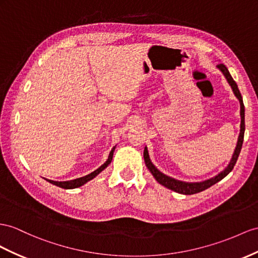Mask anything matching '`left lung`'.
Wrapping results in <instances>:
<instances>
[{"label":"left lung","mask_w":258,"mask_h":258,"mask_svg":"<svg viewBox=\"0 0 258 258\" xmlns=\"http://www.w3.org/2000/svg\"><path fill=\"white\" fill-rule=\"evenodd\" d=\"M217 68L222 73L224 78L227 79V82L230 85L231 89H232L234 96L237 98V100H239V102H240V116H241L240 134H239V137H237L236 146H235V149L233 151L232 158H231V160H230L228 166L224 168L221 171V172H219L214 177H210V179H208V180H205V181H202V182H184V181L173 179V177H171V176H168L164 173H162L161 171L158 170L155 164L151 162V160H150L147 147H145V149H144L145 163H146V167L148 168V170L150 171L151 174L154 175L156 181L159 184H161V185H163L164 187H167L169 189H172L176 193L184 194V195H192V194L203 192V190L207 189L210 186H213L214 184L221 181L223 177H226L231 172V171H232L233 167L235 166V163H236L237 158H239V155L241 153L242 144H243V140H244V131H245V121H244V116H245V109H244L243 99H242V96H241V92H240L239 88H237L236 83L234 82V79L232 78V76H231L228 69L226 68V65L218 64Z\"/></svg>","instance_id":"left-lung-1"}]
</instances>
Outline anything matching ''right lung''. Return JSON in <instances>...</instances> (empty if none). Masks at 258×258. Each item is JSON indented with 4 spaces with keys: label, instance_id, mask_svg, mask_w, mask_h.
I'll return each mask as SVG.
<instances>
[{
    "label": "right lung",
    "instance_id": "1",
    "mask_svg": "<svg viewBox=\"0 0 258 258\" xmlns=\"http://www.w3.org/2000/svg\"><path fill=\"white\" fill-rule=\"evenodd\" d=\"M114 150H115V146H114L113 148H112V150L110 151V154H109V157H108L107 161H105V162L102 164V166L99 167L97 170H95L94 172H91V173H89V174H87V175L82 176V177H78V179L71 180V181H53V180H49V179H45V181L50 182L51 184H53V185H56V186L62 187V188H66V189L77 188V187H79V186H82V185H84V184L89 182L90 180L95 179V177H96L99 173L102 172V171L109 166V164H110L111 161H112V158H113Z\"/></svg>",
    "mask_w": 258,
    "mask_h": 258
}]
</instances>
